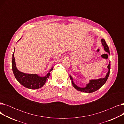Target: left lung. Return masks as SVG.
<instances>
[{"label": "left lung", "mask_w": 124, "mask_h": 124, "mask_svg": "<svg viewBox=\"0 0 124 124\" xmlns=\"http://www.w3.org/2000/svg\"><path fill=\"white\" fill-rule=\"evenodd\" d=\"M101 42L102 43V46H103L105 51L106 52H108L109 54H110L109 48L108 47V46L107 45V44H106L105 40H104L103 39H101ZM107 68L108 69V72H107V73L106 74L105 77L103 78H99L97 79L90 80L89 81V83L86 84V86L85 87H80L77 86L76 84L74 83L73 77L70 74L69 77L70 78L71 80L72 81L73 86L77 90L80 91V92H81L90 93H93L94 92H95V91L100 89L103 85V84L106 83V82L107 81V80L108 78V77L109 75L110 69V61H109V64H108V65L107 66Z\"/></svg>", "instance_id": "left-lung-1"}]
</instances>
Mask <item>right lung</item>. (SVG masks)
Returning <instances> with one entry per match:
<instances>
[{"label":"right lung","instance_id":"add662e5","mask_svg":"<svg viewBox=\"0 0 124 124\" xmlns=\"http://www.w3.org/2000/svg\"><path fill=\"white\" fill-rule=\"evenodd\" d=\"M21 39V38L19 40ZM12 69L16 78L23 86L29 89H36L40 88L44 86L46 81L49 78V77L50 75V72L53 69V67L50 69L49 73L44 76H40L38 74H28L21 72L16 67L14 52L12 54Z\"/></svg>","mask_w":124,"mask_h":124}]
</instances>
